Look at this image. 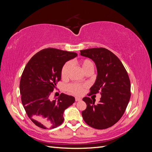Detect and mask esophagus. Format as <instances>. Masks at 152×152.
I'll list each match as a JSON object with an SVG mask.
<instances>
[{
  "label": "esophagus",
  "instance_id": "1",
  "mask_svg": "<svg viewBox=\"0 0 152 152\" xmlns=\"http://www.w3.org/2000/svg\"><path fill=\"white\" fill-rule=\"evenodd\" d=\"M82 100V98H79V97H76L75 98V101L76 102H80V101Z\"/></svg>",
  "mask_w": 152,
  "mask_h": 152
}]
</instances>
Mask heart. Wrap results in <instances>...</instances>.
Instances as JSON below:
<instances>
[{
    "label": "heart",
    "instance_id": "obj_1",
    "mask_svg": "<svg viewBox=\"0 0 152 152\" xmlns=\"http://www.w3.org/2000/svg\"><path fill=\"white\" fill-rule=\"evenodd\" d=\"M78 64L80 66L82 70L83 71L84 73H86L89 71L93 72L94 68V65L93 62L89 59H83L79 60L78 61ZM72 67V64L70 62H66L65 65H63L61 72V75L62 78L63 79H66L68 77V75L70 72V69ZM84 86L77 84H70L68 87V90L71 92L72 93L74 94H81L83 92L84 89Z\"/></svg>",
    "mask_w": 152,
    "mask_h": 152
}]
</instances>
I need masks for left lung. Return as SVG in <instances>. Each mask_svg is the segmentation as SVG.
Instances as JSON below:
<instances>
[{"mask_svg": "<svg viewBox=\"0 0 152 152\" xmlns=\"http://www.w3.org/2000/svg\"><path fill=\"white\" fill-rule=\"evenodd\" d=\"M80 55L91 59L97 68L96 81L87 95H102L96 104L89 97L83 98L87 108L82 112V118L94 129H107L120 120L126 111L131 98L129 77L120 59L107 49L81 50Z\"/></svg>", "mask_w": 152, "mask_h": 152, "instance_id": "obj_1", "label": "left lung"}]
</instances>
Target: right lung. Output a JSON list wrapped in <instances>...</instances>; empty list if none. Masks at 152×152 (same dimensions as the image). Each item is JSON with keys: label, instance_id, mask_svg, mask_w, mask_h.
I'll list each match as a JSON object with an SVG mask.
<instances>
[{"label": "right lung", "instance_id": "obj_1", "mask_svg": "<svg viewBox=\"0 0 152 152\" xmlns=\"http://www.w3.org/2000/svg\"><path fill=\"white\" fill-rule=\"evenodd\" d=\"M77 54L55 48L40 50L32 57L23 72L20 90L27 115L37 126L54 129L64 121L65 110L75 102V98L61 93L51 99L52 92L61 80L65 63Z\"/></svg>", "mask_w": 152, "mask_h": 152}]
</instances>
